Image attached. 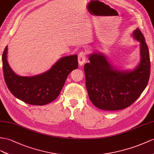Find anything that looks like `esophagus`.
Instances as JSON below:
<instances>
[{
    "mask_svg": "<svg viewBox=\"0 0 154 154\" xmlns=\"http://www.w3.org/2000/svg\"><path fill=\"white\" fill-rule=\"evenodd\" d=\"M78 63L80 65H83L85 62V59H86V53L84 51H81L80 53L78 54Z\"/></svg>",
    "mask_w": 154,
    "mask_h": 154,
    "instance_id": "34e87169",
    "label": "esophagus"
}]
</instances>
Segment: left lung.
<instances>
[{"mask_svg": "<svg viewBox=\"0 0 154 154\" xmlns=\"http://www.w3.org/2000/svg\"><path fill=\"white\" fill-rule=\"evenodd\" d=\"M140 42V61L133 70L116 69L99 52L89 55L84 65L85 84L90 100L99 109L119 110L131 106L147 86L150 59L144 35L137 28L133 33Z\"/></svg>", "mask_w": 154, "mask_h": 154, "instance_id": "left-lung-1", "label": "left lung"}]
</instances>
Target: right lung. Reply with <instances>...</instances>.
Returning <instances> with one entry per match:
<instances>
[{
	"mask_svg": "<svg viewBox=\"0 0 154 154\" xmlns=\"http://www.w3.org/2000/svg\"><path fill=\"white\" fill-rule=\"evenodd\" d=\"M8 46L4 50L2 61L6 84L12 95L25 103L45 105L60 94L69 73L78 67V56L61 57L51 68L33 76H20L10 68L7 60Z\"/></svg>",
	"mask_w": 154,
	"mask_h": 154,
	"instance_id": "right-lung-1",
	"label": "right lung"
}]
</instances>
